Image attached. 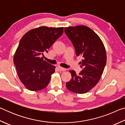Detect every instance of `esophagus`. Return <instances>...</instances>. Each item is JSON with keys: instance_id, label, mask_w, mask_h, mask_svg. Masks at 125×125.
<instances>
[{"instance_id": "obj_1", "label": "esophagus", "mask_w": 125, "mask_h": 125, "mask_svg": "<svg viewBox=\"0 0 125 125\" xmlns=\"http://www.w3.org/2000/svg\"><path fill=\"white\" fill-rule=\"evenodd\" d=\"M58 69L60 71H65L67 70V69L64 68H62V67H58Z\"/></svg>"}]
</instances>
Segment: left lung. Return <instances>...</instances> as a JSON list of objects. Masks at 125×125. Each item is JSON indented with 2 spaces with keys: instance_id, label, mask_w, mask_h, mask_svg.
<instances>
[{
  "instance_id": "obj_1",
  "label": "left lung",
  "mask_w": 125,
  "mask_h": 125,
  "mask_svg": "<svg viewBox=\"0 0 125 125\" xmlns=\"http://www.w3.org/2000/svg\"><path fill=\"white\" fill-rule=\"evenodd\" d=\"M64 32L72 42L77 56L83 58L79 63L83 70L78 74L69 71L72 79L65 85L71 92L84 94L96 85L103 74L107 60L105 46L99 36L84 25L66 27Z\"/></svg>"
}]
</instances>
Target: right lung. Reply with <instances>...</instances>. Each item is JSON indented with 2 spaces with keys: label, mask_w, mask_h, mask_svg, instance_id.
<instances>
[{
  "label": "right lung",
  "mask_w": 125,
  "mask_h": 125,
  "mask_svg": "<svg viewBox=\"0 0 125 125\" xmlns=\"http://www.w3.org/2000/svg\"><path fill=\"white\" fill-rule=\"evenodd\" d=\"M63 29L40 26L30 30L21 39L13 61L20 81L28 90H41L50 83L56 67L44 61L40 55L48 52L62 35Z\"/></svg>",
  "instance_id": "add662e5"
}]
</instances>
